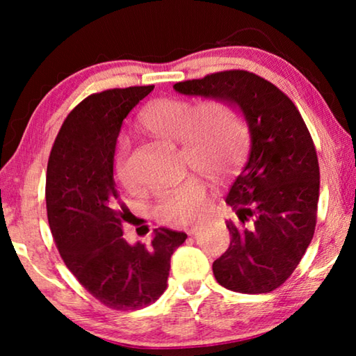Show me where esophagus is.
Segmentation results:
<instances>
[{"mask_svg": "<svg viewBox=\"0 0 356 356\" xmlns=\"http://www.w3.org/2000/svg\"><path fill=\"white\" fill-rule=\"evenodd\" d=\"M197 229H200V225H193V226H190V227H186L185 231H186V234H195Z\"/></svg>", "mask_w": 356, "mask_h": 356, "instance_id": "obj_1", "label": "esophagus"}]
</instances>
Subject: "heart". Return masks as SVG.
I'll use <instances>...</instances> for the list:
<instances>
[{
	"instance_id": "1",
	"label": "heart",
	"mask_w": 356,
	"mask_h": 356,
	"mask_svg": "<svg viewBox=\"0 0 356 356\" xmlns=\"http://www.w3.org/2000/svg\"><path fill=\"white\" fill-rule=\"evenodd\" d=\"M138 122L156 136L180 141L185 163L213 179L229 176L242 163L250 147L246 120L225 100L210 99L195 106V102L188 99L161 97L143 108ZM129 152V136H119L114 174L124 186L134 184ZM207 209V185L197 176H186L177 185L161 188L154 202L156 218L172 226L195 221Z\"/></svg>"
}]
</instances>
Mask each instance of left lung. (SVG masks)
<instances>
[{"label":"left lung","instance_id":"8db88e82","mask_svg":"<svg viewBox=\"0 0 356 356\" xmlns=\"http://www.w3.org/2000/svg\"><path fill=\"white\" fill-rule=\"evenodd\" d=\"M177 92L227 100L248 120L251 152L226 202L231 243L213 262L216 281L240 293H268L297 268L316 231L321 171L314 141L287 95L248 70H222L174 84Z\"/></svg>","mask_w":356,"mask_h":356}]
</instances>
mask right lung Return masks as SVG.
Masks as SVG:
<instances>
[{
    "instance_id": "1",
    "label": "right lung",
    "mask_w": 356,
    "mask_h": 356,
    "mask_svg": "<svg viewBox=\"0 0 356 356\" xmlns=\"http://www.w3.org/2000/svg\"><path fill=\"white\" fill-rule=\"evenodd\" d=\"M154 86L114 88L81 100L61 125L47 165L48 225L64 264L102 305L146 308L166 289L186 234L156 227L149 246L124 240L127 206L113 177L122 120Z\"/></svg>"
}]
</instances>
